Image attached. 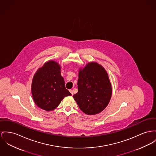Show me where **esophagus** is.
<instances>
[{
	"mask_svg": "<svg viewBox=\"0 0 156 156\" xmlns=\"http://www.w3.org/2000/svg\"><path fill=\"white\" fill-rule=\"evenodd\" d=\"M69 91H70V93H71V94H72V95H73V90H69Z\"/></svg>",
	"mask_w": 156,
	"mask_h": 156,
	"instance_id": "esophagus-1",
	"label": "esophagus"
}]
</instances>
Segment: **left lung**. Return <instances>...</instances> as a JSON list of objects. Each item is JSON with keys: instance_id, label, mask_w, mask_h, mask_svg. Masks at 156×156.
Masks as SVG:
<instances>
[{"instance_id": "1", "label": "left lung", "mask_w": 156, "mask_h": 156, "mask_svg": "<svg viewBox=\"0 0 156 156\" xmlns=\"http://www.w3.org/2000/svg\"><path fill=\"white\" fill-rule=\"evenodd\" d=\"M77 86L78 92L73 95V98L84 114H98L106 108L112 89L102 66L92 62L80 68Z\"/></svg>"}]
</instances>
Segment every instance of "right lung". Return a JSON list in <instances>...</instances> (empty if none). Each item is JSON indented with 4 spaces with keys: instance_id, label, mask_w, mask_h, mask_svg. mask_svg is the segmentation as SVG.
Returning <instances> with one entry per match:
<instances>
[{
    "instance_id": "1",
    "label": "right lung",
    "mask_w": 156,
    "mask_h": 156,
    "mask_svg": "<svg viewBox=\"0 0 156 156\" xmlns=\"http://www.w3.org/2000/svg\"><path fill=\"white\" fill-rule=\"evenodd\" d=\"M60 70V65L58 62L50 60L45 62L34 75L32 96L35 104L43 110H54L64 97L72 95L65 87Z\"/></svg>"
}]
</instances>
